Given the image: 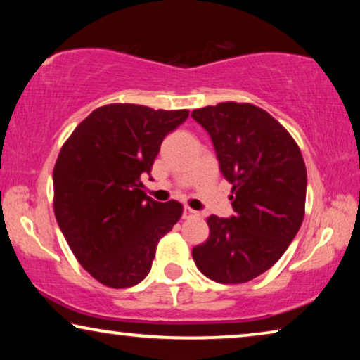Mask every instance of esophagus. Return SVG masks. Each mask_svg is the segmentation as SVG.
Wrapping results in <instances>:
<instances>
[{"label": "esophagus", "instance_id": "obj_1", "mask_svg": "<svg viewBox=\"0 0 360 360\" xmlns=\"http://www.w3.org/2000/svg\"><path fill=\"white\" fill-rule=\"evenodd\" d=\"M193 216H198V213H196L195 210H191L190 206H185L184 208V218H193Z\"/></svg>", "mask_w": 360, "mask_h": 360}]
</instances>
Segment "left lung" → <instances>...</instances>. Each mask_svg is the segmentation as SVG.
I'll return each mask as SVG.
<instances>
[{
  "label": "left lung",
  "mask_w": 360,
  "mask_h": 360,
  "mask_svg": "<svg viewBox=\"0 0 360 360\" xmlns=\"http://www.w3.org/2000/svg\"><path fill=\"white\" fill-rule=\"evenodd\" d=\"M213 141L233 185L234 216L211 214L210 236L191 250L218 283H245L282 257L304 218L307 167L290 132L262 108L226 101L191 111Z\"/></svg>",
  "instance_id": "obj_1"
}]
</instances>
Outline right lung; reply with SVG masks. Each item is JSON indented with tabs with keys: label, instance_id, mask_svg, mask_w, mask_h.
<instances>
[{
	"label": "right lung",
	"instance_id": "obj_1",
	"mask_svg": "<svg viewBox=\"0 0 360 360\" xmlns=\"http://www.w3.org/2000/svg\"><path fill=\"white\" fill-rule=\"evenodd\" d=\"M188 110L112 103L96 108L63 142L53 167V213L73 255L111 288L134 287L150 272L159 240L184 206L141 190L160 144Z\"/></svg>",
	"mask_w": 360,
	"mask_h": 360
}]
</instances>
